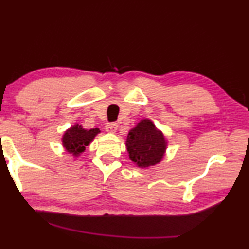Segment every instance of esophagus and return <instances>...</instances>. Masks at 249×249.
Listing matches in <instances>:
<instances>
[{
	"instance_id": "34e87169",
	"label": "esophagus",
	"mask_w": 249,
	"mask_h": 249,
	"mask_svg": "<svg viewBox=\"0 0 249 249\" xmlns=\"http://www.w3.org/2000/svg\"><path fill=\"white\" fill-rule=\"evenodd\" d=\"M117 124L116 123H108L107 125H106V131L108 132V133H115L117 131Z\"/></svg>"
}]
</instances>
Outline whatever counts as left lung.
I'll list each match as a JSON object with an SVG mask.
<instances>
[{
  "label": "left lung",
  "instance_id": "1",
  "mask_svg": "<svg viewBox=\"0 0 249 249\" xmlns=\"http://www.w3.org/2000/svg\"><path fill=\"white\" fill-rule=\"evenodd\" d=\"M126 148L133 162L146 168L160 162L166 152L167 142L151 121L143 120L128 132Z\"/></svg>",
  "mask_w": 249,
  "mask_h": 249
}]
</instances>
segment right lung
<instances>
[{
	"label": "right lung",
	"mask_w": 249,
	"mask_h": 249,
	"mask_svg": "<svg viewBox=\"0 0 249 249\" xmlns=\"http://www.w3.org/2000/svg\"><path fill=\"white\" fill-rule=\"evenodd\" d=\"M98 133H100L99 128H91L88 131V129L82 128L81 125L76 124L69 128L63 135V146L69 153L78 157L80 153L85 151L86 146L90 144V142L92 141Z\"/></svg>",
	"instance_id": "right-lung-1"
}]
</instances>
